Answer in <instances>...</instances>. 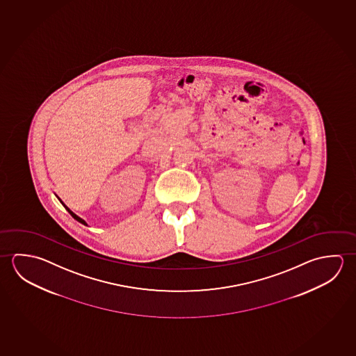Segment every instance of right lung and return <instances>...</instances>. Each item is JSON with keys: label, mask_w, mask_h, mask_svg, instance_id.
<instances>
[{"label": "right lung", "mask_w": 356, "mask_h": 356, "mask_svg": "<svg viewBox=\"0 0 356 356\" xmlns=\"http://www.w3.org/2000/svg\"><path fill=\"white\" fill-rule=\"evenodd\" d=\"M62 204H63V203H62ZM65 208H66L67 211H68V213H70V214H71V216H72V217L74 218L76 220H79V223L85 224V225H87V224H86L85 220H83L82 218H79V216H76V214H74V213H73V211H71L70 208H67L66 205H65Z\"/></svg>", "instance_id": "1"}]
</instances>
